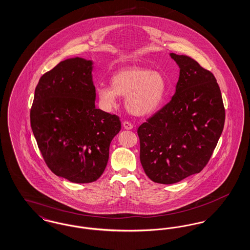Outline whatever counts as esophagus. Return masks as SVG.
<instances>
[{
	"label": "esophagus",
	"mask_w": 250,
	"mask_h": 250,
	"mask_svg": "<svg viewBox=\"0 0 250 250\" xmlns=\"http://www.w3.org/2000/svg\"><path fill=\"white\" fill-rule=\"evenodd\" d=\"M123 126H124V128L125 129H126V130H130L133 128V125L129 123V122H127V121H125L124 123H123Z\"/></svg>",
	"instance_id": "1"
}]
</instances>
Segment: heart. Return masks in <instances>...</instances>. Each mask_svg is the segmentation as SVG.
Segmentation results:
<instances>
[{"label":"heart","instance_id":"heart-1","mask_svg":"<svg viewBox=\"0 0 250 250\" xmlns=\"http://www.w3.org/2000/svg\"><path fill=\"white\" fill-rule=\"evenodd\" d=\"M166 90V81L160 72L133 66L116 72L111 86L99 84L96 95L105 109L116 105L118 95L125 96V107L131 114L145 116L160 107Z\"/></svg>","mask_w":250,"mask_h":250}]
</instances>
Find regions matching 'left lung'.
<instances>
[{
    "mask_svg": "<svg viewBox=\"0 0 250 250\" xmlns=\"http://www.w3.org/2000/svg\"><path fill=\"white\" fill-rule=\"evenodd\" d=\"M169 56L180 68L175 94L138 128L143 169L153 182L164 185L202 171L225 123V108L214 75L188 56Z\"/></svg>",
    "mask_w": 250,
    "mask_h": 250,
    "instance_id": "8db88e82",
    "label": "left lung"
}]
</instances>
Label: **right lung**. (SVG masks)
<instances>
[{
    "instance_id": "add662e5",
    "label": "right lung",
    "mask_w": 250,
    "mask_h": 250,
    "mask_svg": "<svg viewBox=\"0 0 250 250\" xmlns=\"http://www.w3.org/2000/svg\"><path fill=\"white\" fill-rule=\"evenodd\" d=\"M93 61L64 60L39 80L31 126L49 169L72 183L95 182L104 172L119 117L95 105Z\"/></svg>"
}]
</instances>
